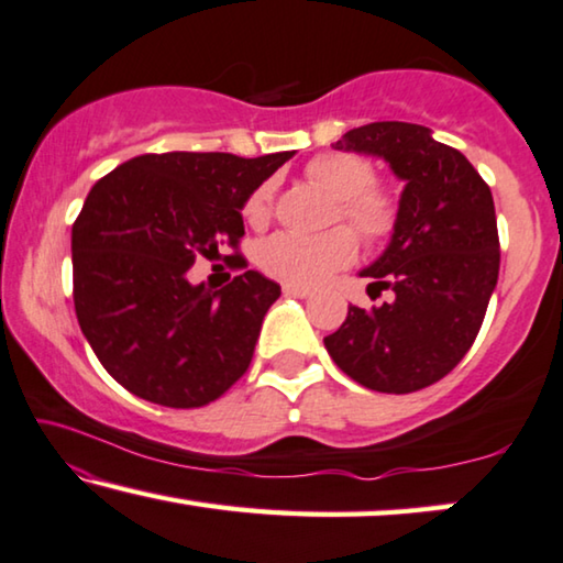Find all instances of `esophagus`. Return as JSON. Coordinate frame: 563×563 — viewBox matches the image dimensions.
Returning a JSON list of instances; mask_svg holds the SVG:
<instances>
[{"instance_id": "1", "label": "esophagus", "mask_w": 563, "mask_h": 563, "mask_svg": "<svg viewBox=\"0 0 563 563\" xmlns=\"http://www.w3.org/2000/svg\"><path fill=\"white\" fill-rule=\"evenodd\" d=\"M283 292H285V296H290V298H308V296H311V290H308V288H300V285H288V283L283 285Z\"/></svg>"}]
</instances>
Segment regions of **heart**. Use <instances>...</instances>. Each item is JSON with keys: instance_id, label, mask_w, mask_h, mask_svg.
Wrapping results in <instances>:
<instances>
[{"instance_id": "obj_1", "label": "heart", "mask_w": 563, "mask_h": 563, "mask_svg": "<svg viewBox=\"0 0 563 563\" xmlns=\"http://www.w3.org/2000/svg\"><path fill=\"white\" fill-rule=\"evenodd\" d=\"M306 178L336 201L331 209V224L344 221L345 227L329 229L327 234L303 236L278 232L257 244L255 263L267 278L288 285L311 288L344 271L357 257V233L367 247H379L400 224V201L390 188L377 184L375 165L360 155L327 153L306 163ZM275 184L265 180L247 196L242 206L244 219L252 227H265L273 217Z\"/></svg>"}]
</instances>
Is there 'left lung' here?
<instances>
[{
    "mask_svg": "<svg viewBox=\"0 0 563 563\" xmlns=\"http://www.w3.org/2000/svg\"><path fill=\"white\" fill-rule=\"evenodd\" d=\"M334 147L383 157L406 188L398 232L362 271L369 288L393 290L395 298L372 311L350 306L323 344L336 367L369 390H423L462 362L485 321L500 273L493 194L429 126L372 122Z\"/></svg>",
    "mask_w": 563,
    "mask_h": 563,
    "instance_id": "1",
    "label": "left lung"
}]
</instances>
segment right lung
Wrapping results in <instances>:
<instances>
[{"label":"right lung","instance_id":"obj_1","mask_svg":"<svg viewBox=\"0 0 563 563\" xmlns=\"http://www.w3.org/2000/svg\"><path fill=\"white\" fill-rule=\"evenodd\" d=\"M292 153L140 155L97 180L74 221L78 327L117 383L165 408H201L247 372L280 285L242 271L221 290L188 283L196 257L240 247L242 206Z\"/></svg>","mask_w":563,"mask_h":563}]
</instances>
